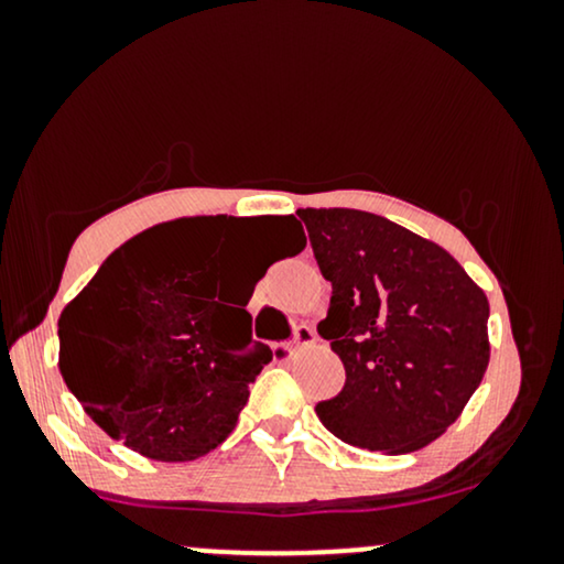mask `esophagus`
<instances>
[{"instance_id":"34e87169","label":"esophagus","mask_w":564,"mask_h":564,"mask_svg":"<svg viewBox=\"0 0 564 564\" xmlns=\"http://www.w3.org/2000/svg\"><path fill=\"white\" fill-rule=\"evenodd\" d=\"M318 341V334H315L313 326H307V323H300V326L294 328V336H291L289 347L291 349H300V347H310Z\"/></svg>"}]
</instances>
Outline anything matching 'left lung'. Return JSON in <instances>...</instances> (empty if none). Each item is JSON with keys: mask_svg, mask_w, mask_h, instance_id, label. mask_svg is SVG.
Instances as JSON below:
<instances>
[{"mask_svg": "<svg viewBox=\"0 0 564 564\" xmlns=\"http://www.w3.org/2000/svg\"><path fill=\"white\" fill-rule=\"evenodd\" d=\"M326 281L318 334L345 387L315 413L368 451L411 453L437 440L488 368V296L445 249L358 209H300Z\"/></svg>", "mask_w": 564, "mask_h": 564, "instance_id": "obj_1", "label": "left lung"}]
</instances>
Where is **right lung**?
Segmentation results:
<instances>
[{
    "instance_id": "add662e5",
    "label": "right lung",
    "mask_w": 564,
    "mask_h": 564,
    "mask_svg": "<svg viewBox=\"0 0 564 564\" xmlns=\"http://www.w3.org/2000/svg\"><path fill=\"white\" fill-rule=\"evenodd\" d=\"M236 223L187 217L129 238L57 321L68 390L108 435L153 462L215 451L270 360L246 313L268 268L241 270L232 304L217 300L219 270L241 246ZM262 223L289 257L304 249L291 215Z\"/></svg>"
}]
</instances>
